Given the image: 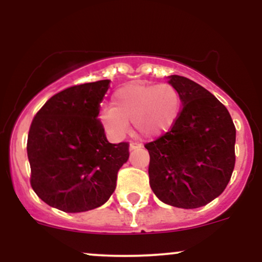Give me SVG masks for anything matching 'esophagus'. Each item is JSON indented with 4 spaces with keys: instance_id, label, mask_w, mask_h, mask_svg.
I'll list each match as a JSON object with an SVG mask.
<instances>
[{
    "instance_id": "esophagus-1",
    "label": "esophagus",
    "mask_w": 262,
    "mask_h": 262,
    "mask_svg": "<svg viewBox=\"0 0 262 262\" xmlns=\"http://www.w3.org/2000/svg\"><path fill=\"white\" fill-rule=\"evenodd\" d=\"M141 148V144H138V143H130L129 144V151H133L135 149H139Z\"/></svg>"
}]
</instances>
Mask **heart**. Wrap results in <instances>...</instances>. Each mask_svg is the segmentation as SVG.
I'll list each match as a JSON object with an SVG mask.
<instances>
[{
    "label": "heart",
    "mask_w": 262,
    "mask_h": 262,
    "mask_svg": "<svg viewBox=\"0 0 262 262\" xmlns=\"http://www.w3.org/2000/svg\"><path fill=\"white\" fill-rule=\"evenodd\" d=\"M181 111L182 98L176 87L169 83L133 82L114 91L112 107L101 110L98 118L116 139L127 133L128 122H133L141 138L155 139L175 127Z\"/></svg>",
    "instance_id": "b5f03b06"
}]
</instances>
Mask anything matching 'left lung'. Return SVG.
<instances>
[{"label": "left lung", "mask_w": 262, "mask_h": 262, "mask_svg": "<svg viewBox=\"0 0 262 262\" xmlns=\"http://www.w3.org/2000/svg\"><path fill=\"white\" fill-rule=\"evenodd\" d=\"M182 111L175 127L145 148L150 187L177 208L206 206L227 187L235 165V127L224 104L194 81L169 76Z\"/></svg>", "instance_id": "left-lung-1"}]
</instances>
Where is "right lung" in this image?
<instances>
[{"label":"right lung","instance_id":"1","mask_svg":"<svg viewBox=\"0 0 262 262\" xmlns=\"http://www.w3.org/2000/svg\"><path fill=\"white\" fill-rule=\"evenodd\" d=\"M111 80L69 87L35 114L27 154L37 196L66 213L98 208L112 196L128 161V143L112 144L97 119Z\"/></svg>","mask_w":262,"mask_h":262}]
</instances>
